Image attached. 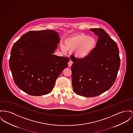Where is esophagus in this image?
Here are the masks:
<instances>
[{"mask_svg": "<svg viewBox=\"0 0 133 133\" xmlns=\"http://www.w3.org/2000/svg\"><path fill=\"white\" fill-rule=\"evenodd\" d=\"M72 62L70 60L69 61V62H68V65H69V67H71V66L72 65Z\"/></svg>", "mask_w": 133, "mask_h": 133, "instance_id": "esophagus-1", "label": "esophagus"}]
</instances>
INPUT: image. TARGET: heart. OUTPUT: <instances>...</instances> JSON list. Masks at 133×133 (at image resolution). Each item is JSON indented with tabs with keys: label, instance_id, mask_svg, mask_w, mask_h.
Returning <instances> with one entry per match:
<instances>
[{
	"label": "heart",
	"instance_id": "obj_1",
	"mask_svg": "<svg viewBox=\"0 0 133 133\" xmlns=\"http://www.w3.org/2000/svg\"><path fill=\"white\" fill-rule=\"evenodd\" d=\"M97 41L94 37L80 34L66 38L65 45H61L62 51L67 49L74 51V55L78 59H85L92 53L96 47Z\"/></svg>",
	"mask_w": 133,
	"mask_h": 133
}]
</instances>
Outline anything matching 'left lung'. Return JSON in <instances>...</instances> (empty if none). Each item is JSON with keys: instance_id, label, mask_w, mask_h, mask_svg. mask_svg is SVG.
<instances>
[{"instance_id": "left-lung-1", "label": "left lung", "mask_w": 133, "mask_h": 133, "mask_svg": "<svg viewBox=\"0 0 133 133\" xmlns=\"http://www.w3.org/2000/svg\"><path fill=\"white\" fill-rule=\"evenodd\" d=\"M98 37L96 47L85 59L71 57L74 62L72 86L75 93L87 97H95L111 88L120 66L118 46L102 29H91Z\"/></svg>"}]
</instances>
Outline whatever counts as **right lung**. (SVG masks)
Instances as JSON below:
<instances>
[{"instance_id":"1","label":"right lung","mask_w":133,"mask_h":133,"mask_svg":"<svg viewBox=\"0 0 133 133\" xmlns=\"http://www.w3.org/2000/svg\"><path fill=\"white\" fill-rule=\"evenodd\" d=\"M60 42L57 32L30 31L13 45L9 65L18 88L32 96L51 92L55 81L68 67L70 58L53 54Z\"/></svg>"}]
</instances>
